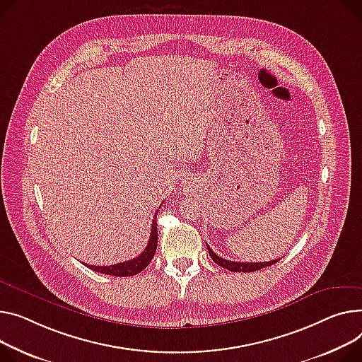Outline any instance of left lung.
<instances>
[{"instance_id": "obj_1", "label": "left lung", "mask_w": 362, "mask_h": 362, "mask_svg": "<svg viewBox=\"0 0 362 362\" xmlns=\"http://www.w3.org/2000/svg\"><path fill=\"white\" fill-rule=\"evenodd\" d=\"M208 247V253L211 256V259L216 263L220 264V267L231 271V272H255V271H259L262 268H267V267H271V264H275L279 259H275V260H271V262H260V263H247V262H233V260H227V259H223L220 257L216 253H214L209 246Z\"/></svg>"}]
</instances>
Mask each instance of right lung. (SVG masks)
<instances>
[{"label": "right lung", "mask_w": 362, "mask_h": 362, "mask_svg": "<svg viewBox=\"0 0 362 362\" xmlns=\"http://www.w3.org/2000/svg\"><path fill=\"white\" fill-rule=\"evenodd\" d=\"M156 216H157V212H156ZM157 235H158L157 221L154 218L153 224H151V234H150L148 245H147L146 249H144V252L139 256H136V257H134L128 262L110 264V267H95V264H86V267L95 271V272H100V274H105V275H112V276H132V275H136L141 271L146 269L150 264V262L153 260V257L156 255V249H157Z\"/></svg>", "instance_id": "right-lung-1"}]
</instances>
